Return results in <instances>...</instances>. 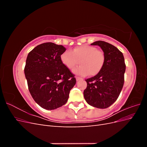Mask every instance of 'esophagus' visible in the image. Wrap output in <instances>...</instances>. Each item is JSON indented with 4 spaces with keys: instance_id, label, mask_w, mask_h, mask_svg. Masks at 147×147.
Segmentation results:
<instances>
[{
    "instance_id": "34e87169",
    "label": "esophagus",
    "mask_w": 147,
    "mask_h": 147,
    "mask_svg": "<svg viewBox=\"0 0 147 147\" xmlns=\"http://www.w3.org/2000/svg\"><path fill=\"white\" fill-rule=\"evenodd\" d=\"M76 80H77V81H79V80H82V78L79 77H76Z\"/></svg>"
}]
</instances>
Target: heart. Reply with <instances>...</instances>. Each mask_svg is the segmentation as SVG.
<instances>
[{"label": "heart", "instance_id": "1", "mask_svg": "<svg viewBox=\"0 0 147 147\" xmlns=\"http://www.w3.org/2000/svg\"><path fill=\"white\" fill-rule=\"evenodd\" d=\"M63 64L69 70L74 69L80 62L78 67L74 70L76 74L85 76L90 74L91 76L98 74L103 69L105 56L104 53L97 50L94 47L82 45L70 51H66L61 56Z\"/></svg>", "mask_w": 147, "mask_h": 147}]
</instances>
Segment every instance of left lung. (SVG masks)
Here are the masks:
<instances>
[{
  "label": "left lung",
  "instance_id": "1",
  "mask_svg": "<svg viewBox=\"0 0 147 147\" xmlns=\"http://www.w3.org/2000/svg\"><path fill=\"white\" fill-rule=\"evenodd\" d=\"M91 45L101 48L105 62L98 74L85 80L87 87L83 92L84 97L90 105L106 109L117 100L123 87L126 70L124 58L123 53L112 44L99 40Z\"/></svg>",
  "mask_w": 147,
  "mask_h": 147
}]
</instances>
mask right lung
<instances>
[{"mask_svg":"<svg viewBox=\"0 0 147 147\" xmlns=\"http://www.w3.org/2000/svg\"><path fill=\"white\" fill-rule=\"evenodd\" d=\"M66 49L51 42L40 44L29 53L24 67L29 91L43 109L54 110L67 102L76 83L75 75L63 64Z\"/></svg>","mask_w":147,"mask_h":147,"instance_id":"obj_1","label":"right lung"}]
</instances>
